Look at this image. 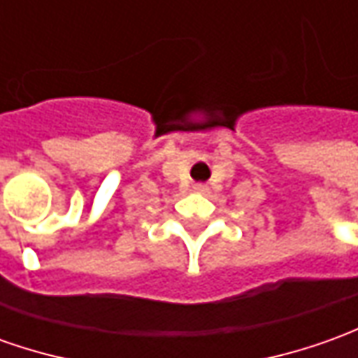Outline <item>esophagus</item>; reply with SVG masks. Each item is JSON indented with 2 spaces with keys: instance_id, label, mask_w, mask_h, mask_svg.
Segmentation results:
<instances>
[{
  "instance_id": "obj_1",
  "label": "esophagus",
  "mask_w": 358,
  "mask_h": 358,
  "mask_svg": "<svg viewBox=\"0 0 358 358\" xmlns=\"http://www.w3.org/2000/svg\"><path fill=\"white\" fill-rule=\"evenodd\" d=\"M194 192H198V194H206V192H208V186H206V184H194Z\"/></svg>"
}]
</instances>
